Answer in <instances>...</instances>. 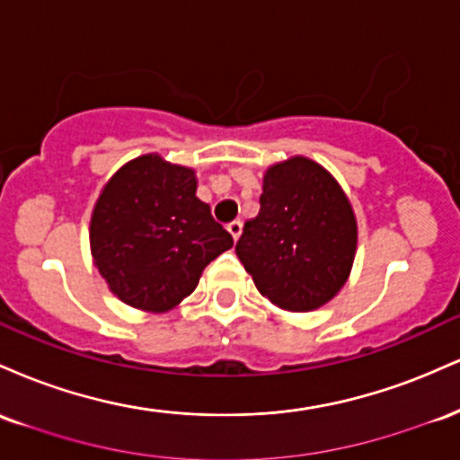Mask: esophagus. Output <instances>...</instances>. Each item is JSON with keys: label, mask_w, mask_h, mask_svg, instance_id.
I'll use <instances>...</instances> for the list:
<instances>
[{"label": "esophagus", "mask_w": 460, "mask_h": 460, "mask_svg": "<svg viewBox=\"0 0 460 460\" xmlns=\"http://www.w3.org/2000/svg\"><path fill=\"white\" fill-rule=\"evenodd\" d=\"M226 231H229L234 240H237V237H240V234H242V223H240V220H234V223L226 225Z\"/></svg>", "instance_id": "1"}]
</instances>
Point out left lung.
I'll return each instance as SVG.
<instances>
[{
    "label": "left lung",
    "mask_w": 460,
    "mask_h": 460,
    "mask_svg": "<svg viewBox=\"0 0 460 460\" xmlns=\"http://www.w3.org/2000/svg\"><path fill=\"white\" fill-rule=\"evenodd\" d=\"M357 220L340 183L307 157L263 177L260 214L246 220L235 252L257 289L288 311L318 309L346 283Z\"/></svg>",
    "instance_id": "left-lung-1"
}]
</instances>
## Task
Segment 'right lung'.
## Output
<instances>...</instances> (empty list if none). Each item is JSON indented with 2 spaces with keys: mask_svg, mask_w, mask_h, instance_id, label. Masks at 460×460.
Wrapping results in <instances>:
<instances>
[{
  "mask_svg": "<svg viewBox=\"0 0 460 460\" xmlns=\"http://www.w3.org/2000/svg\"><path fill=\"white\" fill-rule=\"evenodd\" d=\"M94 266L123 303L168 311L234 237L197 199L194 171L142 155L103 188L91 220Z\"/></svg>",
  "mask_w": 460,
  "mask_h": 460,
  "instance_id": "1",
  "label": "right lung"
}]
</instances>
